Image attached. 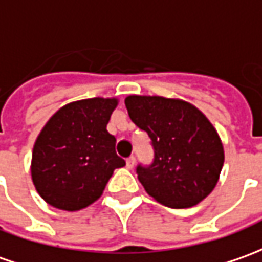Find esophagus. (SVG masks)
Returning a JSON list of instances; mask_svg holds the SVG:
<instances>
[{
	"label": "esophagus",
	"instance_id": "1",
	"mask_svg": "<svg viewBox=\"0 0 262 262\" xmlns=\"http://www.w3.org/2000/svg\"><path fill=\"white\" fill-rule=\"evenodd\" d=\"M135 163H136V159H135V156H130V158H127V161H126V168L133 169Z\"/></svg>",
	"mask_w": 262,
	"mask_h": 262
}]
</instances>
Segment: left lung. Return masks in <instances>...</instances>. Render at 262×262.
Here are the masks:
<instances>
[{
  "label": "left lung",
  "mask_w": 262,
  "mask_h": 262,
  "mask_svg": "<svg viewBox=\"0 0 262 262\" xmlns=\"http://www.w3.org/2000/svg\"><path fill=\"white\" fill-rule=\"evenodd\" d=\"M132 122L152 140V165L136 168L145 191L169 208H189L213 191L224 165L218 132L193 104L162 96L124 99Z\"/></svg>",
  "instance_id": "obj_1"
}]
</instances>
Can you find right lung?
Listing matches in <instances>:
<instances>
[{"mask_svg": "<svg viewBox=\"0 0 262 262\" xmlns=\"http://www.w3.org/2000/svg\"><path fill=\"white\" fill-rule=\"evenodd\" d=\"M116 106L115 97L73 101L42 127L34 143L31 178L49 205L70 212L92 205L113 170L126 165L106 129Z\"/></svg>", "mask_w": 262, "mask_h": 262, "instance_id": "obj_1", "label": "right lung"}]
</instances>
